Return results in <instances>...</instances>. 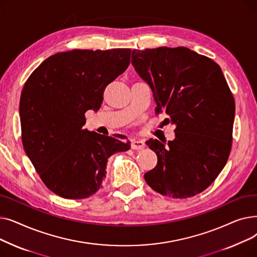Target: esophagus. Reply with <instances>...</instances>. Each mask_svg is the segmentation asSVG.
I'll return each instance as SVG.
<instances>
[{
  "instance_id": "1",
  "label": "esophagus",
  "mask_w": 257,
  "mask_h": 257,
  "mask_svg": "<svg viewBox=\"0 0 257 257\" xmlns=\"http://www.w3.org/2000/svg\"><path fill=\"white\" fill-rule=\"evenodd\" d=\"M145 147V142L140 139H134L131 141V148L133 150H141Z\"/></svg>"
}]
</instances>
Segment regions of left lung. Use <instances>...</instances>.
Here are the masks:
<instances>
[{"label": "left lung", "mask_w": 257, "mask_h": 257, "mask_svg": "<svg viewBox=\"0 0 257 257\" xmlns=\"http://www.w3.org/2000/svg\"><path fill=\"white\" fill-rule=\"evenodd\" d=\"M132 65L150 85L155 113L176 126L175 140L147 141L157 155L145 180L164 196L200 194L225 167L231 150L235 104L218 63L184 48L133 50Z\"/></svg>", "instance_id": "1"}]
</instances>
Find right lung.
<instances>
[{
    "label": "right lung",
    "instance_id": "1",
    "mask_svg": "<svg viewBox=\"0 0 257 257\" xmlns=\"http://www.w3.org/2000/svg\"><path fill=\"white\" fill-rule=\"evenodd\" d=\"M130 49L73 50L47 58L21 94L22 141L40 179L65 199H84L105 178L108 158L130 142L83 129L98 111L108 84L130 63Z\"/></svg>",
    "mask_w": 257,
    "mask_h": 257
}]
</instances>
